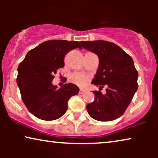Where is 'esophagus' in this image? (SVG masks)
<instances>
[{
	"instance_id": "34e87169",
	"label": "esophagus",
	"mask_w": 158,
	"mask_h": 158,
	"mask_svg": "<svg viewBox=\"0 0 158 158\" xmlns=\"http://www.w3.org/2000/svg\"><path fill=\"white\" fill-rule=\"evenodd\" d=\"M84 93H85V90L81 89L79 91V94H84Z\"/></svg>"
}]
</instances>
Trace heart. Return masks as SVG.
Returning <instances> with one entry per match:
<instances>
[{
    "instance_id": "b5f03b06",
    "label": "heart",
    "mask_w": 158,
    "mask_h": 158,
    "mask_svg": "<svg viewBox=\"0 0 158 158\" xmlns=\"http://www.w3.org/2000/svg\"><path fill=\"white\" fill-rule=\"evenodd\" d=\"M70 81L72 83L76 84L77 85L80 86V87L83 88L87 85L88 82L89 81V78L83 75L75 73V74H73L71 75Z\"/></svg>"
}]
</instances>
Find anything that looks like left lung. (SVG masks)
I'll return each instance as SVG.
<instances>
[{"label": "left lung", "instance_id": "obj_1", "mask_svg": "<svg viewBox=\"0 0 158 158\" xmlns=\"http://www.w3.org/2000/svg\"><path fill=\"white\" fill-rule=\"evenodd\" d=\"M81 44L99 58L98 70L91 82L99 90H94V101L86 106L88 113L101 122L116 119L124 114L138 88V73L132 58L113 42L81 41ZM103 86L107 87L105 94L100 92Z\"/></svg>", "mask_w": 158, "mask_h": 158}]
</instances>
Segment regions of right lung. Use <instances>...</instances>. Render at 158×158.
<instances>
[{
  "mask_svg": "<svg viewBox=\"0 0 158 158\" xmlns=\"http://www.w3.org/2000/svg\"><path fill=\"white\" fill-rule=\"evenodd\" d=\"M77 47L82 49L77 41H46L31 49L19 64L17 85L26 107L36 117L46 121L60 118L68 109L69 99L78 94L74 84L58 88L52 83L57 70L64 65V56Z\"/></svg>",
  "mask_w": 158,
  "mask_h": 158,
  "instance_id": "add662e5",
  "label": "right lung"
}]
</instances>
